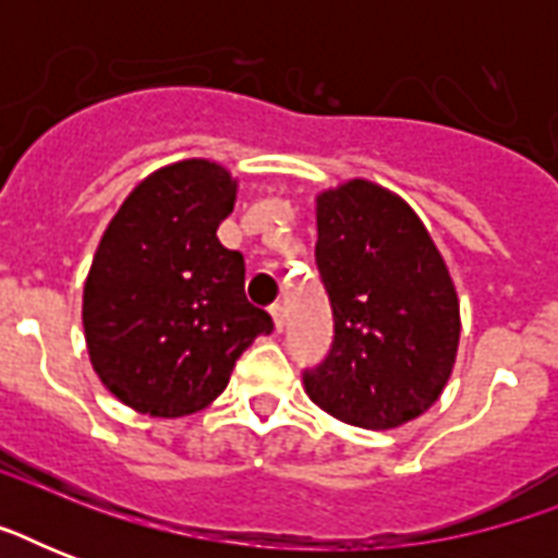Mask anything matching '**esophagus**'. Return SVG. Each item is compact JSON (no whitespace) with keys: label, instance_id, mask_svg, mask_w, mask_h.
<instances>
[{"label":"esophagus","instance_id":"1","mask_svg":"<svg viewBox=\"0 0 558 558\" xmlns=\"http://www.w3.org/2000/svg\"><path fill=\"white\" fill-rule=\"evenodd\" d=\"M269 313H271V322H275V330H283V327H287V310H283V304H278V301H275V304L269 306Z\"/></svg>","mask_w":558,"mask_h":558}]
</instances>
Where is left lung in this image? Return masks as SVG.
Listing matches in <instances>:
<instances>
[{"instance_id": "obj_1", "label": "left lung", "mask_w": 558, "mask_h": 558, "mask_svg": "<svg viewBox=\"0 0 558 558\" xmlns=\"http://www.w3.org/2000/svg\"><path fill=\"white\" fill-rule=\"evenodd\" d=\"M315 219L336 336L322 365L304 371V388L341 423L397 428L437 402L454 367L449 269L411 205L365 179L324 191Z\"/></svg>"}]
</instances>
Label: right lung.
Returning a JSON list of instances; mask_svg holds the SVG:
<instances>
[{
  "instance_id": "1",
  "label": "right lung",
  "mask_w": 558,
  "mask_h": 558,
  "mask_svg": "<svg viewBox=\"0 0 558 558\" xmlns=\"http://www.w3.org/2000/svg\"><path fill=\"white\" fill-rule=\"evenodd\" d=\"M236 182L222 165L156 170L118 208L83 287V330L100 381L150 416L202 411L236 359L275 330L245 298V260L219 243Z\"/></svg>"
}]
</instances>
